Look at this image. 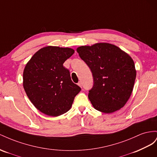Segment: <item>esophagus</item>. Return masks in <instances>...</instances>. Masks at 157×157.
Segmentation results:
<instances>
[{
	"label": "esophagus",
	"instance_id": "34e87169",
	"mask_svg": "<svg viewBox=\"0 0 157 157\" xmlns=\"http://www.w3.org/2000/svg\"><path fill=\"white\" fill-rule=\"evenodd\" d=\"M78 86H79L80 87H82V82H79L78 83Z\"/></svg>",
	"mask_w": 157,
	"mask_h": 157
}]
</instances>
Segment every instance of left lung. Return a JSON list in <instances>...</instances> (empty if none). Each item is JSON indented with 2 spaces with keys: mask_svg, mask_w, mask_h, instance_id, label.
<instances>
[{
  "mask_svg": "<svg viewBox=\"0 0 157 157\" xmlns=\"http://www.w3.org/2000/svg\"><path fill=\"white\" fill-rule=\"evenodd\" d=\"M77 52L93 74L94 84L88 97L94 108L106 114L122 109L132 95L136 78L132 57L107 43L79 47Z\"/></svg>",
  "mask_w": 157,
  "mask_h": 157,
  "instance_id": "8db88e82",
  "label": "left lung"
}]
</instances>
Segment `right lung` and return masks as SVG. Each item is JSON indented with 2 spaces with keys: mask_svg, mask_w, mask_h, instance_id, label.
<instances>
[{
  "mask_svg": "<svg viewBox=\"0 0 157 157\" xmlns=\"http://www.w3.org/2000/svg\"><path fill=\"white\" fill-rule=\"evenodd\" d=\"M74 53L71 48L47 46L39 49L26 64L23 73L24 90L42 113L51 116L66 113L81 91L63 66Z\"/></svg>",
  "mask_w": 157,
  "mask_h": 157,
  "instance_id": "1",
  "label": "right lung"
}]
</instances>
